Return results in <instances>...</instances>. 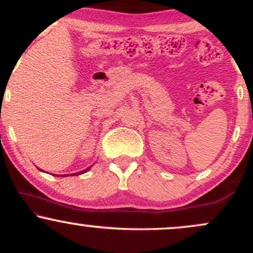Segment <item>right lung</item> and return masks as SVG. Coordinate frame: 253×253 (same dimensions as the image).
<instances>
[{"mask_svg":"<svg viewBox=\"0 0 253 253\" xmlns=\"http://www.w3.org/2000/svg\"><path fill=\"white\" fill-rule=\"evenodd\" d=\"M90 169V168H88V169H85V170H83V171H81V172H76V173H74V175H81V173H84V172H86V171H88ZM60 176H62V175H60ZM63 176H65V175H63Z\"/></svg>","mask_w":253,"mask_h":253,"instance_id":"obj_1","label":"right lung"}]
</instances>
